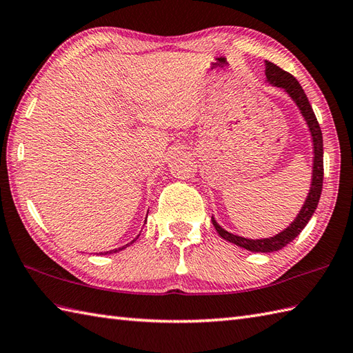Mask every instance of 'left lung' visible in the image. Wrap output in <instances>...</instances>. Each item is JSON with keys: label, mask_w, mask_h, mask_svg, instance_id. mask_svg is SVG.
Segmentation results:
<instances>
[{"label": "left lung", "mask_w": 353, "mask_h": 353, "mask_svg": "<svg viewBox=\"0 0 353 353\" xmlns=\"http://www.w3.org/2000/svg\"><path fill=\"white\" fill-rule=\"evenodd\" d=\"M265 78H268V83L275 85V88H281L287 92V95L293 99V103L297 105L301 110V114L303 116L305 122L308 125V130L311 132V140H312V154H314V159H312V178H311V185L308 196L305 199L303 205L299 211V214L294 217V221L290 223L284 231L273 237L268 239H246L236 236V234H231L226 230H223L221 225L216 222L214 217H211V222H213L216 231L219 236L225 239L226 241L234 243L240 248H245L250 252H275V250L283 249L287 246L290 241H293L302 230L307 226L310 219L314 214L317 208V203L320 199V194H322V185H323V137H322V130H320V125L317 122V117L312 112V107L310 101L305 95L302 85L296 78L285 72V70L281 69L272 61L265 60Z\"/></svg>", "instance_id": "obj_1"}]
</instances>
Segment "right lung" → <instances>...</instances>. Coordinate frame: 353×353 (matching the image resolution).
<instances>
[{
    "mask_svg": "<svg viewBox=\"0 0 353 353\" xmlns=\"http://www.w3.org/2000/svg\"><path fill=\"white\" fill-rule=\"evenodd\" d=\"M136 241V239L134 240H132L131 243H128V245H125V246H122V248H117V249H112V250H107V252H104V255H107V254H116V252H119V250H122V249H125V248H128L130 245H132V243H134ZM101 254H103V252H101Z\"/></svg>",
    "mask_w": 353,
    "mask_h": 353,
    "instance_id": "1",
    "label": "right lung"
}]
</instances>
